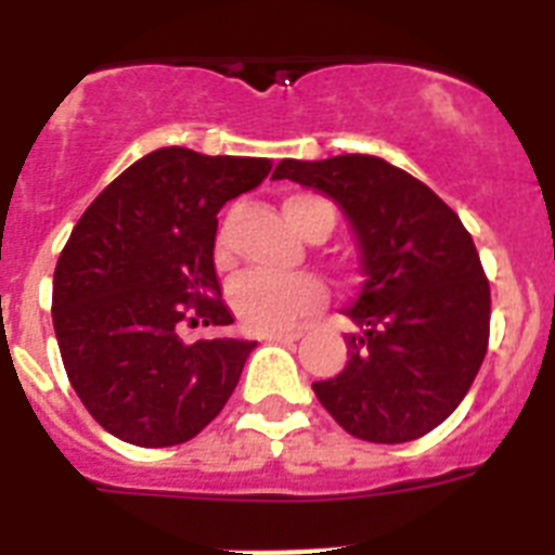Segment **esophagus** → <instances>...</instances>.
Segmentation results:
<instances>
[{
  "label": "esophagus",
  "mask_w": 555,
  "mask_h": 555,
  "mask_svg": "<svg viewBox=\"0 0 555 555\" xmlns=\"http://www.w3.org/2000/svg\"><path fill=\"white\" fill-rule=\"evenodd\" d=\"M302 337V331H279V334H268V343H296Z\"/></svg>",
  "instance_id": "1"
}]
</instances>
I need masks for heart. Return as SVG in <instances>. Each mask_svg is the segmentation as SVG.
I'll list each match as a JSON object with an SVG mask.
<instances>
[{"label": "heart", "instance_id": "1", "mask_svg": "<svg viewBox=\"0 0 555 555\" xmlns=\"http://www.w3.org/2000/svg\"><path fill=\"white\" fill-rule=\"evenodd\" d=\"M285 216L302 235H328L337 221L331 201L320 195H291L285 201ZM216 259L227 261V227H221L216 235ZM325 299L328 291L311 273H244L230 287V308L238 325L250 334H279L294 328L296 322L320 311Z\"/></svg>", "mask_w": 555, "mask_h": 555}]
</instances>
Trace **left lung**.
<instances>
[{
  "label": "left lung",
  "instance_id": "8db88e82",
  "mask_svg": "<svg viewBox=\"0 0 555 555\" xmlns=\"http://www.w3.org/2000/svg\"><path fill=\"white\" fill-rule=\"evenodd\" d=\"M291 178L334 198L363 250L365 285L348 317V363L313 383L320 403L354 438L405 443L464 400L490 343V282L455 209L374 155L285 158Z\"/></svg>",
  "mask_w": 555,
  "mask_h": 555
}]
</instances>
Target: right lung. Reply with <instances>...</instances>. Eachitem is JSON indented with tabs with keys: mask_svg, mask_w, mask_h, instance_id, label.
Segmentation results:
<instances>
[{
	"mask_svg": "<svg viewBox=\"0 0 555 555\" xmlns=\"http://www.w3.org/2000/svg\"><path fill=\"white\" fill-rule=\"evenodd\" d=\"M268 158L150 152L91 201L54 270L56 343L89 414L160 449L195 438L233 395L256 343L178 328L230 325L216 276L218 209L268 178Z\"/></svg>",
	"mask_w": 555,
	"mask_h": 555,
	"instance_id": "right-lung-1",
	"label": "right lung"
}]
</instances>
